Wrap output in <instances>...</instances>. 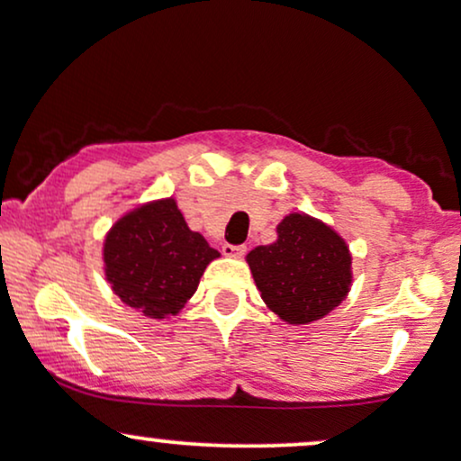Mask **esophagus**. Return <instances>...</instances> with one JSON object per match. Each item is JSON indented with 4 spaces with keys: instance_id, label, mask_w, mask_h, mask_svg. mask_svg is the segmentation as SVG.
Segmentation results:
<instances>
[{
    "instance_id": "obj_1",
    "label": "esophagus",
    "mask_w": 461,
    "mask_h": 461,
    "mask_svg": "<svg viewBox=\"0 0 461 461\" xmlns=\"http://www.w3.org/2000/svg\"><path fill=\"white\" fill-rule=\"evenodd\" d=\"M246 246H232V243H224L221 246V252L226 254V257H235V258H241L243 254H246Z\"/></svg>"
}]
</instances>
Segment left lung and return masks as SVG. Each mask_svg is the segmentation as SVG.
Here are the masks:
<instances>
[{"label":"left lung","instance_id":"left-lung-1","mask_svg":"<svg viewBox=\"0 0 461 461\" xmlns=\"http://www.w3.org/2000/svg\"><path fill=\"white\" fill-rule=\"evenodd\" d=\"M248 265L269 310L291 325L318 321L350 291L344 240L303 213L286 215L277 226V241L252 249Z\"/></svg>","mask_w":461,"mask_h":461}]
</instances>
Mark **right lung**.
<instances>
[{"mask_svg": "<svg viewBox=\"0 0 461 461\" xmlns=\"http://www.w3.org/2000/svg\"><path fill=\"white\" fill-rule=\"evenodd\" d=\"M218 257L203 235L187 229L173 198L123 215L104 241V271L113 291L149 318L177 314Z\"/></svg>", "mask_w": 461, "mask_h": 461, "instance_id": "1", "label": "right lung"}]
</instances>
